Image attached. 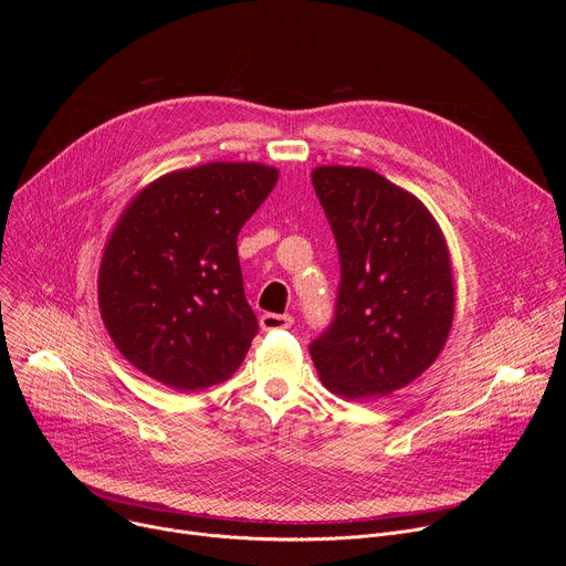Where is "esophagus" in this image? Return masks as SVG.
<instances>
[{
	"label": "esophagus",
	"instance_id": "esophagus-1",
	"mask_svg": "<svg viewBox=\"0 0 566 566\" xmlns=\"http://www.w3.org/2000/svg\"><path fill=\"white\" fill-rule=\"evenodd\" d=\"M291 325H293V315H289V313H284V315H280V313H264V315L260 317V327H262V332L289 329Z\"/></svg>",
	"mask_w": 566,
	"mask_h": 566
}]
</instances>
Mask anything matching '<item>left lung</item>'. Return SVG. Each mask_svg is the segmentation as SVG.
I'll use <instances>...</instances> for the list:
<instances>
[{
  "label": "left lung",
  "instance_id": "obj_1",
  "mask_svg": "<svg viewBox=\"0 0 566 566\" xmlns=\"http://www.w3.org/2000/svg\"><path fill=\"white\" fill-rule=\"evenodd\" d=\"M315 195L340 255L332 327L308 352L325 387L380 398L417 380L441 354L454 319L446 237L426 203L369 168L319 166Z\"/></svg>",
  "mask_w": 566,
  "mask_h": 566
}]
</instances>
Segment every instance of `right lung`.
Masks as SVG:
<instances>
[{"instance_id":"add662e5","label":"right lung","mask_w":566,"mask_h":566,"mask_svg":"<svg viewBox=\"0 0 566 566\" xmlns=\"http://www.w3.org/2000/svg\"><path fill=\"white\" fill-rule=\"evenodd\" d=\"M277 177L253 160H214L154 179L125 206L103 251L98 306L138 371L179 391L237 371L258 334L237 234Z\"/></svg>"}]
</instances>
